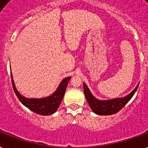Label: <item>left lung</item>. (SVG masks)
<instances>
[{"label": "left lung", "instance_id": "obj_1", "mask_svg": "<svg viewBox=\"0 0 148 148\" xmlns=\"http://www.w3.org/2000/svg\"><path fill=\"white\" fill-rule=\"evenodd\" d=\"M138 86L139 84H137L134 90L125 97L116 98V99H109V100H99V99L95 98L85 83H83V90H84L85 97L86 98V100L90 105L91 110L96 114L106 116L112 115V114H114V113H117L118 111L121 110L132 98L135 92L137 91Z\"/></svg>", "mask_w": 148, "mask_h": 148}]
</instances>
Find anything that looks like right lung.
Returning a JSON list of instances; mask_svg holds the SVG:
<instances>
[{
	"mask_svg": "<svg viewBox=\"0 0 148 148\" xmlns=\"http://www.w3.org/2000/svg\"><path fill=\"white\" fill-rule=\"evenodd\" d=\"M70 79L71 77H66V79H64L60 82L57 90L51 96L44 97V98H40V99H35V98L30 99V98H26V97H23L22 95H21L20 92L17 90L14 82L13 77L11 75V81H12V85H13L14 91L21 103L33 112L43 116L51 115L58 110V106L63 99L66 87H67V85H68Z\"/></svg>",
	"mask_w": 148,
	"mask_h": 148,
	"instance_id": "right-lung-1",
	"label": "right lung"
}]
</instances>
